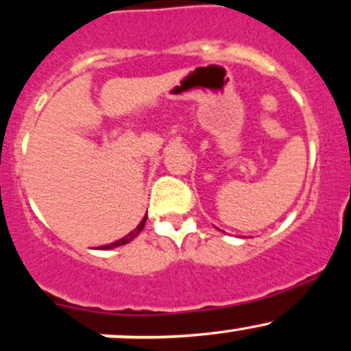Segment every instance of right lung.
Listing matches in <instances>:
<instances>
[{
    "label": "right lung",
    "mask_w": 351,
    "mask_h": 351,
    "mask_svg": "<svg viewBox=\"0 0 351 351\" xmlns=\"http://www.w3.org/2000/svg\"><path fill=\"white\" fill-rule=\"evenodd\" d=\"M145 223H147V216H145L143 219L140 221V224H138V226H136V228L134 229V231H132V232H128V234L125 236V237H122V239L115 241V243H112V244H107V245H100V247H97V249H102V251H107V249H114V247H119V245L128 244V243H130V241H134L135 237L140 234V232H142V229H143V226H145Z\"/></svg>",
    "instance_id": "obj_1"
}]
</instances>
